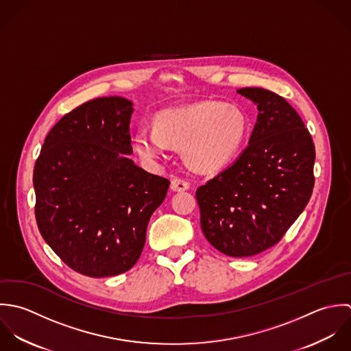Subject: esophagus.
I'll use <instances>...</instances> for the list:
<instances>
[{"label": "esophagus", "mask_w": 351, "mask_h": 351, "mask_svg": "<svg viewBox=\"0 0 351 351\" xmlns=\"http://www.w3.org/2000/svg\"><path fill=\"white\" fill-rule=\"evenodd\" d=\"M189 189H190V183L180 179V178H175L171 182V190L172 191H186Z\"/></svg>", "instance_id": "34e87169"}]
</instances>
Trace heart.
Returning <instances> with one entry per match:
<instances>
[{
    "label": "heart",
    "instance_id": "1",
    "mask_svg": "<svg viewBox=\"0 0 351 351\" xmlns=\"http://www.w3.org/2000/svg\"><path fill=\"white\" fill-rule=\"evenodd\" d=\"M248 128V118L239 107L208 101L160 111L154 118V128L137 129L133 143L146 160L164 156L168 145L183 147L184 157L194 169L214 172L236 157Z\"/></svg>",
    "mask_w": 351,
    "mask_h": 351
}]
</instances>
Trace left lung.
I'll return each instance as SVG.
<instances>
[{
	"label": "left lung",
	"mask_w": 351,
	"mask_h": 351,
	"mask_svg": "<svg viewBox=\"0 0 351 351\" xmlns=\"http://www.w3.org/2000/svg\"><path fill=\"white\" fill-rule=\"evenodd\" d=\"M258 118L239 158L197 190L201 228L219 252L245 258L277 244L312 195L315 145L295 110L277 93L241 88Z\"/></svg>",
	"instance_id": "obj_1"
}]
</instances>
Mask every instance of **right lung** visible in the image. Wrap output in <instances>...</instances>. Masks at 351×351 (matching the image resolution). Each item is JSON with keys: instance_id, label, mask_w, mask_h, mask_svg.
<instances>
[{"instance_id": "1", "label": "right lung", "mask_w": 351, "mask_h": 351, "mask_svg": "<svg viewBox=\"0 0 351 351\" xmlns=\"http://www.w3.org/2000/svg\"><path fill=\"white\" fill-rule=\"evenodd\" d=\"M133 111L119 96L74 108L50 130L34 168L40 234L62 262L92 278L137 263L147 222L169 187L128 156Z\"/></svg>"}]
</instances>
